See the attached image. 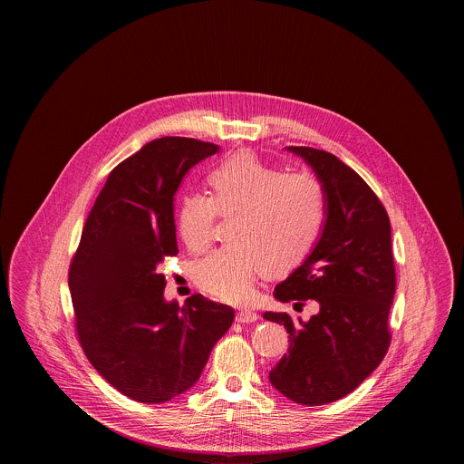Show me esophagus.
<instances>
[{"mask_svg":"<svg viewBox=\"0 0 464 464\" xmlns=\"http://www.w3.org/2000/svg\"><path fill=\"white\" fill-rule=\"evenodd\" d=\"M259 318V314L256 311H250V309H245V311H238L237 313V322L240 324H252Z\"/></svg>","mask_w":464,"mask_h":464,"instance_id":"34e87169","label":"esophagus"}]
</instances>
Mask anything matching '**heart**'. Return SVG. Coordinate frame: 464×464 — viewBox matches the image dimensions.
Instances as JSON below:
<instances>
[{
  "mask_svg": "<svg viewBox=\"0 0 464 464\" xmlns=\"http://www.w3.org/2000/svg\"><path fill=\"white\" fill-rule=\"evenodd\" d=\"M208 182L214 197L184 195L177 210V233L191 252L205 250L218 214L233 216L231 238L195 266L203 292L229 304L256 295L257 278L267 269L284 273L304 261L325 222V191L309 172H282L250 151H240L216 167Z\"/></svg>",
  "mask_w": 464,
  "mask_h": 464,
  "instance_id": "heart-1",
  "label": "heart"
}]
</instances>
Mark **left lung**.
Returning <instances> with one entry per match:
<instances>
[{
  "mask_svg": "<svg viewBox=\"0 0 464 464\" xmlns=\"http://www.w3.org/2000/svg\"><path fill=\"white\" fill-rule=\"evenodd\" d=\"M301 156L325 191V222L303 265L275 287L280 303L314 299L308 322L266 311L287 329L288 353L271 369V384L301 405H324L352 393L390 346L388 314L397 276L392 226L369 184L344 161L313 148Z\"/></svg>",
  "mask_w": 464,
  "mask_h": 464,
  "instance_id": "8db88e82",
  "label": "left lung"
}]
</instances>
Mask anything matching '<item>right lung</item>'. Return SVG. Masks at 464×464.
Segmentation results:
<instances>
[{"label":"right lung","mask_w":464,"mask_h":464,"mask_svg":"<svg viewBox=\"0 0 464 464\" xmlns=\"http://www.w3.org/2000/svg\"><path fill=\"white\" fill-rule=\"evenodd\" d=\"M218 144L161 137L111 170L69 267L82 348L125 397L163 403L188 392L235 309L191 295L163 297L158 266L176 256L174 197L180 180Z\"/></svg>","instance_id":"right-lung-1"}]
</instances>
